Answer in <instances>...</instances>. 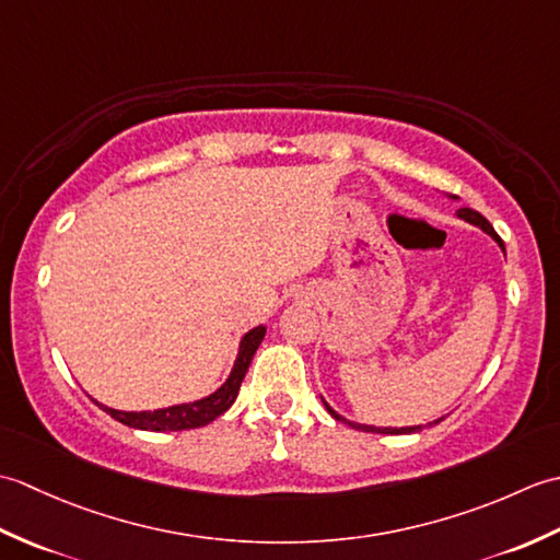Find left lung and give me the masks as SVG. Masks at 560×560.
Returning a JSON list of instances; mask_svg holds the SVG:
<instances>
[{"instance_id":"1","label":"left lung","mask_w":560,"mask_h":560,"mask_svg":"<svg viewBox=\"0 0 560 560\" xmlns=\"http://www.w3.org/2000/svg\"><path fill=\"white\" fill-rule=\"evenodd\" d=\"M452 199H457V197H452ZM457 217L459 219H464L467 223H471V225H477V229H481L483 233H489L493 241L501 245V249L505 253V247H503V241L501 237H498V233L493 231V225L486 221L479 211H474V209H469V207H462L459 211H457ZM323 404L327 407V411L335 416L337 421H343V423H349L351 428H355V431H365V433H383V435H409V433H419L423 425H401V428H392V425H387V428H383V425H368V423H355V421H349V419H343L341 413H337L335 409L329 407V404L323 399ZM443 419H435V421H431V423H425V425H435V423H440Z\"/></svg>"}]
</instances>
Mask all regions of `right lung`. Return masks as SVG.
<instances>
[{
    "instance_id": "obj_1",
    "label": "right lung",
    "mask_w": 560,
    "mask_h": 560,
    "mask_svg": "<svg viewBox=\"0 0 560 560\" xmlns=\"http://www.w3.org/2000/svg\"><path fill=\"white\" fill-rule=\"evenodd\" d=\"M267 335V327L259 325L255 329H249L247 335L237 343V355L233 361V368L225 383L213 389L211 395L195 399V401H185V404H173V407H163V409H153V411H122V409H113L105 407V404L96 401L98 407L110 413L115 421H120L129 428H137V431H153V433H165V431H189V428H199L207 425L213 419H219L223 411L231 409V404L237 397V389H241L245 373L249 363H253V355L257 353L261 339Z\"/></svg>"
}]
</instances>
